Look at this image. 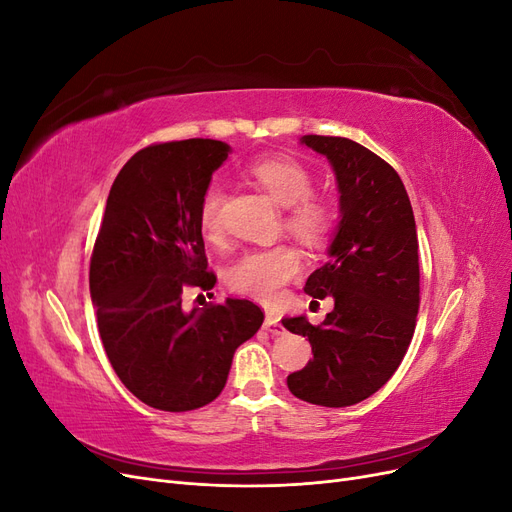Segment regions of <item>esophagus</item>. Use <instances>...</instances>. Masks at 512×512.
<instances>
[{
    "mask_svg": "<svg viewBox=\"0 0 512 512\" xmlns=\"http://www.w3.org/2000/svg\"><path fill=\"white\" fill-rule=\"evenodd\" d=\"M262 329L265 331H269L271 335H282L286 329L282 327V322H280V318L277 316H273V314H267V318H265V322H262Z\"/></svg>",
    "mask_w": 512,
    "mask_h": 512,
    "instance_id": "1",
    "label": "esophagus"
}]
</instances>
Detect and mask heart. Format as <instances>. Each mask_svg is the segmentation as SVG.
Masks as SVG:
<instances>
[{
    "label": "heart",
    "mask_w": 512,
    "mask_h": 512,
    "mask_svg": "<svg viewBox=\"0 0 512 512\" xmlns=\"http://www.w3.org/2000/svg\"><path fill=\"white\" fill-rule=\"evenodd\" d=\"M250 177L275 203L286 207L284 224L294 237L307 245H320L335 226L331 198L314 194V179L307 166L288 156L260 158L250 166ZM224 194L218 185H209L198 200V226L211 241L222 235ZM301 271V258L294 247L280 243L262 250L245 252L228 269V286L260 303H275L284 286Z\"/></svg>",
    "instance_id": "1"
}]
</instances>
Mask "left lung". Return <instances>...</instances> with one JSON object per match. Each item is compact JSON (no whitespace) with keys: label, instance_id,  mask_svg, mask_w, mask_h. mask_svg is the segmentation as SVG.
<instances>
[{"label":"left lung","instance_id":"1","mask_svg":"<svg viewBox=\"0 0 512 512\" xmlns=\"http://www.w3.org/2000/svg\"><path fill=\"white\" fill-rule=\"evenodd\" d=\"M301 143L329 158L342 222L329 262L305 282L309 297H333V312L322 324L282 320L314 354L288 376V389L309 404L346 408L382 389L412 342L421 303L416 224L397 170L374 151L344 136L309 134Z\"/></svg>","mask_w":512,"mask_h":512}]
</instances>
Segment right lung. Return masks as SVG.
I'll return each mask as SVG.
<instances>
[{
	"label": "right lung",
	"mask_w": 512,
	"mask_h": 512,
	"mask_svg": "<svg viewBox=\"0 0 512 512\" xmlns=\"http://www.w3.org/2000/svg\"><path fill=\"white\" fill-rule=\"evenodd\" d=\"M230 147L211 138L149 145L123 164L89 262L98 331L115 374L143 404L188 412L224 389L232 354L265 312L247 299L183 312L185 288L211 290L198 200Z\"/></svg>",
	"instance_id": "add662e5"
}]
</instances>
